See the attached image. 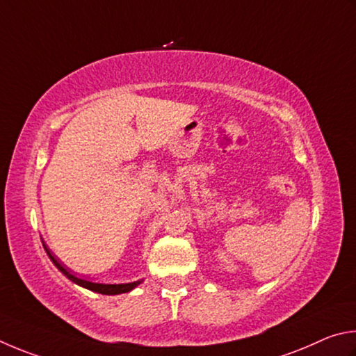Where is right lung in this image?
Instances as JSON below:
<instances>
[{
	"label": "right lung",
	"instance_id": "1",
	"mask_svg": "<svg viewBox=\"0 0 356 356\" xmlns=\"http://www.w3.org/2000/svg\"><path fill=\"white\" fill-rule=\"evenodd\" d=\"M45 247V245H43ZM45 250L48 253L49 259L53 261V264L58 267V269L64 273V275L72 280L73 283H76L79 286H83V288L86 289H90L93 292H99V294H106V296H114V294H123V292H129L131 289H134L137 284H140L142 282H134V283H123V284H104V283H93V282H89V280H83V278H78L76 275H73V273L65 269V266H62L58 259H56L51 253H49L48 248L45 247Z\"/></svg>",
	"mask_w": 356,
	"mask_h": 356
}]
</instances>
